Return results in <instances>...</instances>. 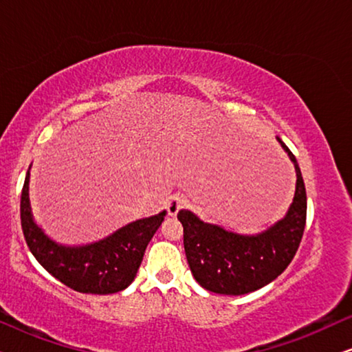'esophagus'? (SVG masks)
<instances>
[{"label":"esophagus","instance_id":"esophagus-1","mask_svg":"<svg viewBox=\"0 0 352 352\" xmlns=\"http://www.w3.org/2000/svg\"><path fill=\"white\" fill-rule=\"evenodd\" d=\"M186 201H187L186 197H182V195H179V194L170 197V199H168V205H166L168 213H170L171 216H176L177 211L184 208Z\"/></svg>","mask_w":352,"mask_h":352}]
</instances>
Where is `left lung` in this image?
I'll list each match as a JSON object with an SVG mask.
<instances>
[{
    "instance_id": "obj_1",
    "label": "left lung",
    "mask_w": 352,
    "mask_h": 352,
    "mask_svg": "<svg viewBox=\"0 0 352 352\" xmlns=\"http://www.w3.org/2000/svg\"><path fill=\"white\" fill-rule=\"evenodd\" d=\"M296 170V192L288 213L276 226L256 237H243L206 224L190 211L181 210L177 219L184 228V250L195 280L219 295L254 292L288 267L300 247L306 226V187L290 148L283 144Z\"/></svg>"
}]
</instances>
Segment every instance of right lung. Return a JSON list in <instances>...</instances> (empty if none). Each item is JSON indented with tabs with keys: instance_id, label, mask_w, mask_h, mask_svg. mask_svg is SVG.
<instances>
[{
	"instance_id": "1",
	"label": "right lung",
	"mask_w": 352,
	"mask_h": 352,
	"mask_svg": "<svg viewBox=\"0 0 352 352\" xmlns=\"http://www.w3.org/2000/svg\"><path fill=\"white\" fill-rule=\"evenodd\" d=\"M163 218L165 211L124 226L98 243L67 248L47 239L33 223L28 204V171L22 187L21 223L28 248L52 277L80 293L109 295L124 290L136 277L144 252Z\"/></svg>"
}]
</instances>
